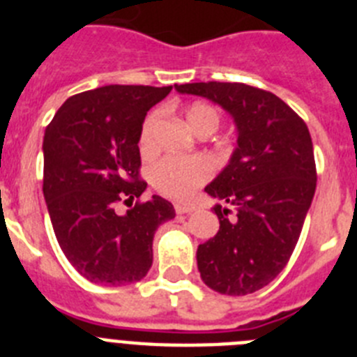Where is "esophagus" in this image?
Wrapping results in <instances>:
<instances>
[{
    "mask_svg": "<svg viewBox=\"0 0 357 357\" xmlns=\"http://www.w3.org/2000/svg\"><path fill=\"white\" fill-rule=\"evenodd\" d=\"M175 211H176V214H188V213H193L195 207L193 206H184V204H176Z\"/></svg>",
    "mask_w": 357,
    "mask_h": 357,
    "instance_id": "esophagus-1",
    "label": "esophagus"
}]
</instances>
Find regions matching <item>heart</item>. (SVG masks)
Returning a JSON list of instances; mask_svg holds the SVG:
<instances>
[{"label":"heart","instance_id":"heart-1","mask_svg":"<svg viewBox=\"0 0 357 357\" xmlns=\"http://www.w3.org/2000/svg\"><path fill=\"white\" fill-rule=\"evenodd\" d=\"M188 121L195 132H214L220 123L216 109L206 103H195L188 109ZM157 125V114L148 116L141 130V148L150 150L153 139V128ZM213 173V166L204 157H164L150 169L151 184L160 193L172 198H188L198 185H202Z\"/></svg>","mask_w":357,"mask_h":357}]
</instances>
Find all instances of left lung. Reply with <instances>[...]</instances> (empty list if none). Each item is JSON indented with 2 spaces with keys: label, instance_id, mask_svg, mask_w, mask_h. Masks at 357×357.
Here are the masks:
<instances>
[{
  "label": "left lung",
  "instance_id": "8db88e82",
  "mask_svg": "<svg viewBox=\"0 0 357 357\" xmlns=\"http://www.w3.org/2000/svg\"><path fill=\"white\" fill-rule=\"evenodd\" d=\"M222 107L234 119L238 146L206 193L220 230L197 250L211 289L248 295L270 284L295 248L317 189V166L305 123L279 96L247 84L175 85Z\"/></svg>",
  "mask_w": 357,
  "mask_h": 357
}]
</instances>
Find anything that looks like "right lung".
<instances>
[{"instance_id": "right-lung-1", "label": "right lung", "mask_w": 357, "mask_h": 357, "mask_svg": "<svg viewBox=\"0 0 357 357\" xmlns=\"http://www.w3.org/2000/svg\"><path fill=\"white\" fill-rule=\"evenodd\" d=\"M168 87L105 85L68 98L43 139V193L56 241L77 272L94 284L125 286L148 273L153 234L175 218L172 202L134 200L139 181V139L146 112ZM119 201L131 206L119 215Z\"/></svg>"}]
</instances>
